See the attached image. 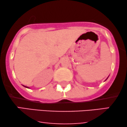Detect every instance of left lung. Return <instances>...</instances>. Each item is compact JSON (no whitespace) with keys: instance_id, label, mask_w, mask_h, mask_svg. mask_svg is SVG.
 <instances>
[{"instance_id":"1","label":"left lung","mask_w":127,"mask_h":127,"mask_svg":"<svg viewBox=\"0 0 127 127\" xmlns=\"http://www.w3.org/2000/svg\"><path fill=\"white\" fill-rule=\"evenodd\" d=\"M108 77H109V76H108ZM108 78H107V79H106V80H107V79H108ZM106 80H105V81H106Z\"/></svg>"}]
</instances>
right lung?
Here are the masks:
<instances>
[{
	"mask_svg": "<svg viewBox=\"0 0 127 127\" xmlns=\"http://www.w3.org/2000/svg\"><path fill=\"white\" fill-rule=\"evenodd\" d=\"M23 86L24 87H25V88H29V87H27V86H24V85H23Z\"/></svg>",
	"mask_w": 127,
	"mask_h": 127,
	"instance_id": "1",
	"label": "right lung"
}]
</instances>
